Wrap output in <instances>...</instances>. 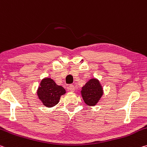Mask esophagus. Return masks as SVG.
I'll list each match as a JSON object with an SVG mask.
<instances>
[{
  "label": "esophagus",
  "mask_w": 147,
  "mask_h": 147,
  "mask_svg": "<svg viewBox=\"0 0 147 147\" xmlns=\"http://www.w3.org/2000/svg\"><path fill=\"white\" fill-rule=\"evenodd\" d=\"M69 89L70 91H71V92H74V86L73 84L69 85Z\"/></svg>",
  "instance_id": "obj_1"
}]
</instances>
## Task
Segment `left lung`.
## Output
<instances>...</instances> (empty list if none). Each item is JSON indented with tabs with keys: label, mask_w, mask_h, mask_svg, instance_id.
<instances>
[{
	"label": "left lung",
	"mask_w": 147,
	"mask_h": 147,
	"mask_svg": "<svg viewBox=\"0 0 147 147\" xmlns=\"http://www.w3.org/2000/svg\"><path fill=\"white\" fill-rule=\"evenodd\" d=\"M103 94V87L97 78H92L82 88L81 95L88 106H95Z\"/></svg>",
	"instance_id": "left-lung-1"
}]
</instances>
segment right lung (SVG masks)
Returning a JSON list of instances; mask_svg holds the SVG:
<instances>
[{
	"label": "right lung",
	"instance_id": "right-lung-1",
	"mask_svg": "<svg viewBox=\"0 0 147 147\" xmlns=\"http://www.w3.org/2000/svg\"><path fill=\"white\" fill-rule=\"evenodd\" d=\"M66 91L61 86L56 84L50 78H44L41 80L37 90L39 99L44 106L48 108L54 107L59 103L60 97Z\"/></svg>",
	"mask_w": 147,
	"mask_h": 147
}]
</instances>
